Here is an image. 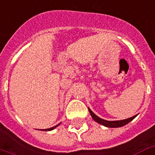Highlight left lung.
I'll return each mask as SVG.
<instances>
[{
	"mask_svg": "<svg viewBox=\"0 0 155 155\" xmlns=\"http://www.w3.org/2000/svg\"><path fill=\"white\" fill-rule=\"evenodd\" d=\"M89 112L91 115L92 118H93L96 122H97L98 124H101L102 125L108 127V128H118V127H122V126H124L125 124H127L128 123H129L131 120L136 117V116H133L132 117L128 118V119L125 120H114V121H110V120H106L102 119V118L98 117L97 115L94 114L93 112L89 109Z\"/></svg>",
	"mask_w": 155,
	"mask_h": 155,
	"instance_id": "8db88e82",
	"label": "left lung"
}]
</instances>
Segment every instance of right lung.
<instances>
[{
	"instance_id": "1",
	"label": "right lung",
	"mask_w": 155,
	"mask_h": 155,
	"mask_svg": "<svg viewBox=\"0 0 155 155\" xmlns=\"http://www.w3.org/2000/svg\"><path fill=\"white\" fill-rule=\"evenodd\" d=\"M59 125V124H58V125H56V126H54V127H52V128H47V129H45L44 130V131H50V130H53V128H55L56 127H58V126Z\"/></svg>"
}]
</instances>
